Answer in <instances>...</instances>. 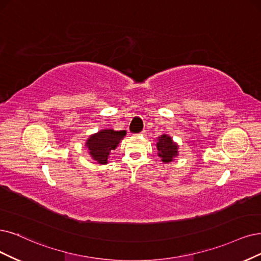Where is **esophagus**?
I'll use <instances>...</instances> for the list:
<instances>
[{
  "instance_id": "obj_1",
  "label": "esophagus",
  "mask_w": 261,
  "mask_h": 261,
  "mask_svg": "<svg viewBox=\"0 0 261 261\" xmlns=\"http://www.w3.org/2000/svg\"><path fill=\"white\" fill-rule=\"evenodd\" d=\"M139 134H140V136H146L147 133H146V131H145V130H143V131H142V132H140Z\"/></svg>"
}]
</instances>
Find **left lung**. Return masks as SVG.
I'll return each instance as SVG.
<instances>
[{"mask_svg": "<svg viewBox=\"0 0 261 261\" xmlns=\"http://www.w3.org/2000/svg\"><path fill=\"white\" fill-rule=\"evenodd\" d=\"M158 155L163 162H171L177 155V145L168 136H161L157 143Z\"/></svg>", "mask_w": 261, "mask_h": 261, "instance_id": "1", "label": "left lung"}]
</instances>
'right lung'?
<instances>
[{"label": "right lung", "instance_id": "1", "mask_svg": "<svg viewBox=\"0 0 261 261\" xmlns=\"http://www.w3.org/2000/svg\"><path fill=\"white\" fill-rule=\"evenodd\" d=\"M124 136L125 131H114L112 129L101 130L91 136L87 141L86 145L89 149L91 157L101 165H105L108 162L110 152L116 148Z\"/></svg>", "mask_w": 261, "mask_h": 261}]
</instances>
